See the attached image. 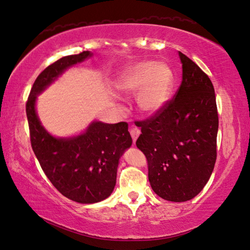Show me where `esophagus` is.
I'll use <instances>...</instances> for the list:
<instances>
[{
    "instance_id": "esophagus-1",
    "label": "esophagus",
    "mask_w": 250,
    "mask_h": 250,
    "mask_svg": "<svg viewBox=\"0 0 250 250\" xmlns=\"http://www.w3.org/2000/svg\"><path fill=\"white\" fill-rule=\"evenodd\" d=\"M129 133H130L131 138H133V141H134V144H135L136 140H137V138L139 137V135H140V129L137 128V127H131L130 130H129Z\"/></svg>"
}]
</instances>
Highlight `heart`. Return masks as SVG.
<instances>
[{
    "instance_id": "heart-1",
    "label": "heart",
    "mask_w": 250,
    "mask_h": 250,
    "mask_svg": "<svg viewBox=\"0 0 250 250\" xmlns=\"http://www.w3.org/2000/svg\"><path fill=\"white\" fill-rule=\"evenodd\" d=\"M125 96L137 95L139 109L153 115L167 104L172 96L174 75L166 63L145 61L130 66L115 83Z\"/></svg>"
}]
</instances>
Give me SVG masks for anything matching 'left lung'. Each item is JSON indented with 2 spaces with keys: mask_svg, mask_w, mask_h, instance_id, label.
Wrapping results in <instances>:
<instances>
[{
  "mask_svg": "<svg viewBox=\"0 0 250 250\" xmlns=\"http://www.w3.org/2000/svg\"><path fill=\"white\" fill-rule=\"evenodd\" d=\"M183 78L163 109L138 122L136 146L148 161V177L161 198L183 202L202 190L216 160L219 128L215 93L210 78L182 52Z\"/></svg>",
  "mask_w": 250,
  "mask_h": 250,
  "instance_id": "left-lung-1",
  "label": "left lung"
}]
</instances>
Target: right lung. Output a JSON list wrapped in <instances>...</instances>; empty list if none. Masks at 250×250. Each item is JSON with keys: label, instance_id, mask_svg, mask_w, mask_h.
Segmentation results:
<instances>
[{"label": "right lung", "instance_id": "right-lung-1", "mask_svg": "<svg viewBox=\"0 0 250 250\" xmlns=\"http://www.w3.org/2000/svg\"><path fill=\"white\" fill-rule=\"evenodd\" d=\"M91 55L83 51L51 64L37 77L26 103L31 147L38 161L56 189L79 204H95L112 194L120 158L133 144L128 124L95 121L81 135L54 137L41 125L36 101L37 96L60 75Z\"/></svg>", "mask_w": 250, "mask_h": 250}]
</instances>
